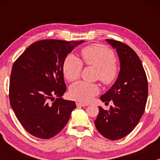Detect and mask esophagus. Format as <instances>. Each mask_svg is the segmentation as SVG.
Returning <instances> with one entry per match:
<instances>
[{
	"instance_id": "esophagus-1",
	"label": "esophagus",
	"mask_w": 160,
	"mask_h": 160,
	"mask_svg": "<svg viewBox=\"0 0 160 160\" xmlns=\"http://www.w3.org/2000/svg\"><path fill=\"white\" fill-rule=\"evenodd\" d=\"M76 106L78 107H84V106H88V104L84 103V102H76Z\"/></svg>"
}]
</instances>
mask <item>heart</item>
I'll return each instance as SVG.
<instances>
[{
    "label": "heart",
    "mask_w": 160,
    "mask_h": 160,
    "mask_svg": "<svg viewBox=\"0 0 160 160\" xmlns=\"http://www.w3.org/2000/svg\"><path fill=\"white\" fill-rule=\"evenodd\" d=\"M84 62L88 66L97 68L96 78L106 85L112 84L119 76V68L115 61L113 52L101 44H92L82 49ZM83 68L80 59L73 54H69L63 64V74L66 79L73 82L78 79ZM100 92L97 84L78 82L70 89V95L73 99L87 102Z\"/></svg>",
    "instance_id": "1"
}]
</instances>
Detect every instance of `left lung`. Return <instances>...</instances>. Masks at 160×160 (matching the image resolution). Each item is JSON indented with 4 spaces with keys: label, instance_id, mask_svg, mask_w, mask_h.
<instances>
[{
    "label": "left lung",
    "instance_id": "8db88e82",
    "mask_svg": "<svg viewBox=\"0 0 160 160\" xmlns=\"http://www.w3.org/2000/svg\"><path fill=\"white\" fill-rule=\"evenodd\" d=\"M106 41L117 49L120 71L113 86L100 97L102 102L113 101V106L109 110L99 107L95 124L102 136L115 141L130 134L141 119L147 101L148 82L141 61L132 48L112 39Z\"/></svg>",
    "mask_w": 160,
    "mask_h": 160
}]
</instances>
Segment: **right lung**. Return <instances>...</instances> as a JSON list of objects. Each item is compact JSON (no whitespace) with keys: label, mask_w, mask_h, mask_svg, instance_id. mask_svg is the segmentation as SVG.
<instances>
[{"label":"right lung","mask_w":160,"mask_h":160,"mask_svg":"<svg viewBox=\"0 0 160 160\" xmlns=\"http://www.w3.org/2000/svg\"><path fill=\"white\" fill-rule=\"evenodd\" d=\"M83 42L36 41L14 62L10 104L22 126L33 136L49 139L58 134L76 107L74 101L61 98L66 91L62 68L68 54Z\"/></svg>","instance_id":"obj_1"}]
</instances>
